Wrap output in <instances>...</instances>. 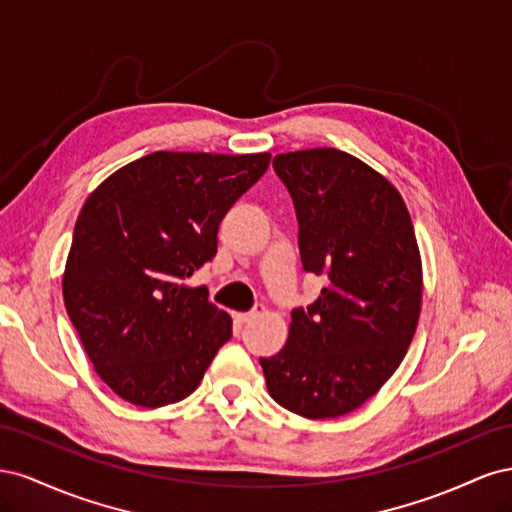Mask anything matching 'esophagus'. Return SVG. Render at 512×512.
I'll use <instances>...</instances> for the list:
<instances>
[{
    "label": "esophagus",
    "mask_w": 512,
    "mask_h": 512,
    "mask_svg": "<svg viewBox=\"0 0 512 512\" xmlns=\"http://www.w3.org/2000/svg\"><path fill=\"white\" fill-rule=\"evenodd\" d=\"M265 314V307L262 305H256L252 312H245V314H237V322H241V324H245V322H252V320H256L258 316H262Z\"/></svg>",
    "instance_id": "obj_1"
}]
</instances>
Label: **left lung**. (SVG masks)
<instances>
[{
    "mask_svg": "<svg viewBox=\"0 0 512 512\" xmlns=\"http://www.w3.org/2000/svg\"><path fill=\"white\" fill-rule=\"evenodd\" d=\"M273 168L297 211L303 269L327 286L292 309L286 346L260 365L282 408L337 418L376 395L408 352L423 294L414 226L393 185L346 151L280 153Z\"/></svg>",
    "mask_w": 512,
    "mask_h": 512,
    "instance_id": "obj_1",
    "label": "left lung"
}]
</instances>
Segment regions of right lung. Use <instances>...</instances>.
<instances>
[{
	"mask_svg": "<svg viewBox=\"0 0 512 512\" xmlns=\"http://www.w3.org/2000/svg\"><path fill=\"white\" fill-rule=\"evenodd\" d=\"M271 153L156 151L89 194L74 226L64 303L98 376L134 406L177 404L232 337V320L185 280L218 252L228 209Z\"/></svg>",
	"mask_w": 512,
	"mask_h": 512,
	"instance_id": "right-lung-1",
	"label": "right lung"
}]
</instances>
